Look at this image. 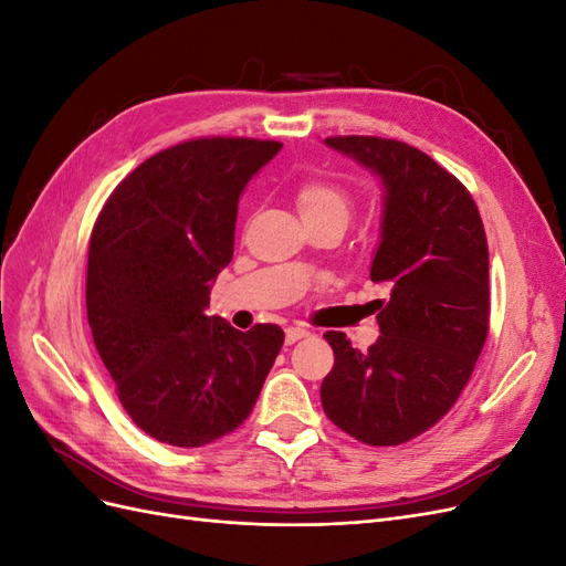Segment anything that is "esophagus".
Returning <instances> with one entry per match:
<instances>
[{
    "mask_svg": "<svg viewBox=\"0 0 566 566\" xmlns=\"http://www.w3.org/2000/svg\"><path fill=\"white\" fill-rule=\"evenodd\" d=\"M304 337H310V331L300 328V325H290L285 331V345H295L297 339H304Z\"/></svg>",
    "mask_w": 566,
    "mask_h": 566,
    "instance_id": "34e87169",
    "label": "esophagus"
}]
</instances>
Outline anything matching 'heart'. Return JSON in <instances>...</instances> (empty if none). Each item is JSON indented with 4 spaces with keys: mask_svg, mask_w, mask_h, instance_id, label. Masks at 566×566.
Instances as JSON below:
<instances>
[{
    "mask_svg": "<svg viewBox=\"0 0 566 566\" xmlns=\"http://www.w3.org/2000/svg\"><path fill=\"white\" fill-rule=\"evenodd\" d=\"M295 205L304 224L325 219L347 221L352 214V196L345 186L331 179H304L295 188Z\"/></svg>",
    "mask_w": 566,
    "mask_h": 566,
    "instance_id": "heart-1",
    "label": "heart"
}]
</instances>
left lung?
<instances>
[{
  "label": "left lung",
  "instance_id": "left-lung-1",
  "mask_svg": "<svg viewBox=\"0 0 566 566\" xmlns=\"http://www.w3.org/2000/svg\"><path fill=\"white\" fill-rule=\"evenodd\" d=\"M331 148L380 177L382 235L370 281L389 290L368 352L323 337L335 366L321 403L368 447H397L449 413L489 335V248L470 191L427 153L380 136H331Z\"/></svg>",
  "mask_w": 566,
  "mask_h": 566
}]
</instances>
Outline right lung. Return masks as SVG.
<instances>
[{"mask_svg": "<svg viewBox=\"0 0 566 566\" xmlns=\"http://www.w3.org/2000/svg\"><path fill=\"white\" fill-rule=\"evenodd\" d=\"M283 144L208 136L177 144L117 184L90 238L87 318L117 399L146 434L181 449L241 427L283 347L208 316L233 256L238 198Z\"/></svg>", "mask_w": 566, "mask_h": 566, "instance_id": "obj_1", "label": "right lung"}]
</instances>
